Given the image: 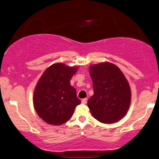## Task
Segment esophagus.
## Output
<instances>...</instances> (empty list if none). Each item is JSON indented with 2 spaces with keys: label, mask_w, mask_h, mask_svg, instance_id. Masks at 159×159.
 Returning a JSON list of instances; mask_svg holds the SVG:
<instances>
[{
  "label": "esophagus",
  "mask_w": 159,
  "mask_h": 159,
  "mask_svg": "<svg viewBox=\"0 0 159 159\" xmlns=\"http://www.w3.org/2000/svg\"><path fill=\"white\" fill-rule=\"evenodd\" d=\"M87 98L83 99L82 100V104H87Z\"/></svg>",
  "instance_id": "esophagus-1"
}]
</instances>
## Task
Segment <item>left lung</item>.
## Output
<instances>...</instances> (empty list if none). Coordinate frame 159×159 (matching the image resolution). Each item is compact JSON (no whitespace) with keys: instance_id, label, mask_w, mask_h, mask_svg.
Listing matches in <instances>:
<instances>
[{"instance_id":"obj_1","label":"left lung","mask_w":159,"mask_h":159,"mask_svg":"<svg viewBox=\"0 0 159 159\" xmlns=\"http://www.w3.org/2000/svg\"><path fill=\"white\" fill-rule=\"evenodd\" d=\"M94 94L87 105L95 119L113 124L126 115L131 103L129 82L116 65L102 62L89 67Z\"/></svg>"}]
</instances>
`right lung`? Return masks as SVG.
Listing matches in <instances>:
<instances>
[{"mask_svg":"<svg viewBox=\"0 0 159 159\" xmlns=\"http://www.w3.org/2000/svg\"><path fill=\"white\" fill-rule=\"evenodd\" d=\"M77 69L55 63L39 80L34 91L33 104L38 116L46 123L52 125L65 123L81 103L76 89L70 84V80Z\"/></svg>","mask_w":159,"mask_h":159,"instance_id":"1","label":"right lung"}]
</instances>
